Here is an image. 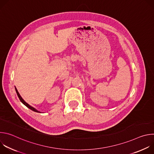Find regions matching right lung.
Instances as JSON below:
<instances>
[{
  "label": "right lung",
  "mask_w": 154,
  "mask_h": 154,
  "mask_svg": "<svg viewBox=\"0 0 154 154\" xmlns=\"http://www.w3.org/2000/svg\"><path fill=\"white\" fill-rule=\"evenodd\" d=\"M15 90H16V93H17V96H18V97H19V100H20V102L23 103L24 105H26L27 108H29V109H32V111H33V112H37V113H42V112H40V111H38V110H37V109L35 108H34V107H33V106H32L31 105H30L29 103H27L23 99V97H22L21 96H20V95L19 94V92L17 91V90L16 89V88L15 87Z\"/></svg>",
  "instance_id": "obj_1"
}]
</instances>
